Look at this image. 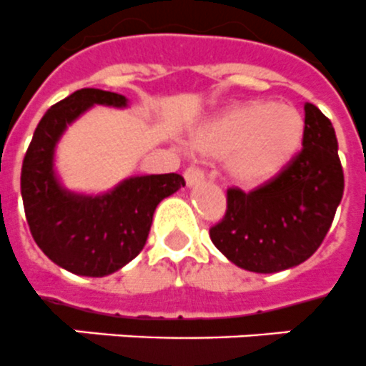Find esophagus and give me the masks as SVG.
<instances>
[{"instance_id": "1", "label": "esophagus", "mask_w": 366, "mask_h": 366, "mask_svg": "<svg viewBox=\"0 0 366 366\" xmlns=\"http://www.w3.org/2000/svg\"><path fill=\"white\" fill-rule=\"evenodd\" d=\"M184 178H186V184H188V186H195V184L203 180L204 173L199 167H193L192 165V167H188L184 171Z\"/></svg>"}]
</instances>
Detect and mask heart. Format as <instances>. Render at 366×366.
<instances>
[{
    "label": "heart",
    "mask_w": 366,
    "mask_h": 366,
    "mask_svg": "<svg viewBox=\"0 0 366 366\" xmlns=\"http://www.w3.org/2000/svg\"><path fill=\"white\" fill-rule=\"evenodd\" d=\"M307 133L302 112L287 103L246 101L227 107L193 135L204 156L225 157L231 180L254 188L276 178L301 152Z\"/></svg>",
    "instance_id": "b5f03b06"
}]
</instances>
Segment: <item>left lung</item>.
<instances>
[{
    "label": "left lung",
    "instance_id": "left-lung-1",
    "mask_svg": "<svg viewBox=\"0 0 366 366\" xmlns=\"http://www.w3.org/2000/svg\"><path fill=\"white\" fill-rule=\"evenodd\" d=\"M302 150L276 178L244 193L227 189V210L210 239L240 269L280 272L307 261L325 239L342 201L344 171L331 120L305 105Z\"/></svg>",
    "mask_w": 366,
    "mask_h": 366
}]
</instances>
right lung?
Masks as SVG:
<instances>
[{"instance_id":"right-lung-1","label":"right lung","mask_w":366,"mask_h":366,"mask_svg":"<svg viewBox=\"0 0 366 366\" xmlns=\"http://www.w3.org/2000/svg\"><path fill=\"white\" fill-rule=\"evenodd\" d=\"M124 109L114 92L82 88L52 105L39 122L24 156L20 189L31 237L44 255L80 276H107L144 248L154 210L186 186L177 173L132 177L101 195L65 189L54 171L59 137L90 107Z\"/></svg>"}]
</instances>
